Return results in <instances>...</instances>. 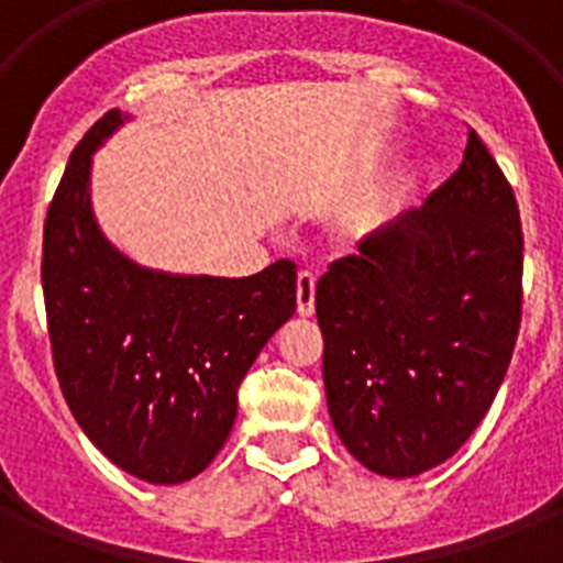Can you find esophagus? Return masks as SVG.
I'll list each match as a JSON object with an SVG mask.
<instances>
[{
	"label": "esophagus",
	"instance_id": "1",
	"mask_svg": "<svg viewBox=\"0 0 563 563\" xmlns=\"http://www.w3.org/2000/svg\"><path fill=\"white\" fill-rule=\"evenodd\" d=\"M316 312V274L300 272L298 274V316L309 318Z\"/></svg>",
	"mask_w": 563,
	"mask_h": 563
}]
</instances>
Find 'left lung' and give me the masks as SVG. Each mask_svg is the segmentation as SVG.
I'll use <instances>...</instances> for the list:
<instances>
[{
  "instance_id": "obj_1",
  "label": "left lung",
  "mask_w": 563,
  "mask_h": 563,
  "mask_svg": "<svg viewBox=\"0 0 563 563\" xmlns=\"http://www.w3.org/2000/svg\"><path fill=\"white\" fill-rule=\"evenodd\" d=\"M327 409L368 471L418 476L488 415L523 316L511 184L467 128L459 169L318 280Z\"/></svg>"
}]
</instances>
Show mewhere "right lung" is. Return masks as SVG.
Instances as JSON below:
<instances>
[{
    "label": "right lung",
    "instance_id": "right-lung-1",
    "mask_svg": "<svg viewBox=\"0 0 563 563\" xmlns=\"http://www.w3.org/2000/svg\"><path fill=\"white\" fill-rule=\"evenodd\" d=\"M122 122L108 110L75 145L43 224V298L57 383L92 444L122 471L178 485L236 420L239 385L298 307V272L172 277L113 251L90 210V157Z\"/></svg>",
    "mask_w": 563,
    "mask_h": 563
}]
</instances>
